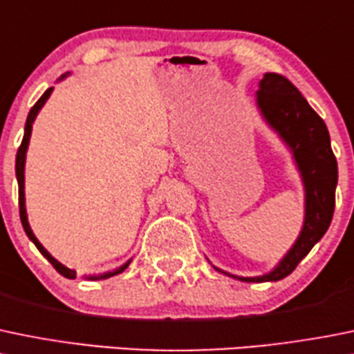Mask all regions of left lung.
Instances as JSON below:
<instances>
[{"label": "left lung", "instance_id": "obj_1", "mask_svg": "<svg viewBox=\"0 0 354 354\" xmlns=\"http://www.w3.org/2000/svg\"><path fill=\"white\" fill-rule=\"evenodd\" d=\"M256 107L264 122L286 143L304 187V221L299 236L272 272L259 277H239L219 270L240 282H279L296 270L303 257L328 230L335 207L337 160L324 119L283 75L266 72L256 91Z\"/></svg>", "mask_w": 354, "mask_h": 354}]
</instances>
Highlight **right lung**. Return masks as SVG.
I'll list each match as a JSON object with an SVG mask.
<instances>
[{"instance_id":"right-lung-1","label":"right lung","mask_w":354,"mask_h":354,"mask_svg":"<svg viewBox=\"0 0 354 354\" xmlns=\"http://www.w3.org/2000/svg\"><path fill=\"white\" fill-rule=\"evenodd\" d=\"M68 75L64 74L62 75L58 81H62V79H65ZM51 91H53V88H50V90H46L43 93V97L39 98V100L36 102V105H34L32 109H30L29 115H27V121H26V129H24V140L22 143H20V149L19 152H17V160H15V174H17V181H19V207H20V219H22V226L24 230H26L27 236L30 239V242L34 243V245L37 247V250H39L41 254H43L44 257H46L48 261H50L51 264H53V268L57 270L58 273H60L62 277H65V279H71L74 280L75 279V270H71L67 268L65 264H62L60 261L55 259L53 256H51L50 252H48L46 249L43 247V243L39 242V240L36 239V235H34V232L30 230V225H29V219H27V211H26V192H24V188H26V153H27V149H29V140H30V133H32V124L34 121H36L37 114H39L41 109L44 107V104H46V100L50 98ZM129 263H131V259L126 261L122 266H119V268L112 270V272H105V273H100V275H90V277H84V279L88 280H105V279H111V277L114 275H119V273L124 272L126 268L129 266Z\"/></svg>"}]
</instances>
